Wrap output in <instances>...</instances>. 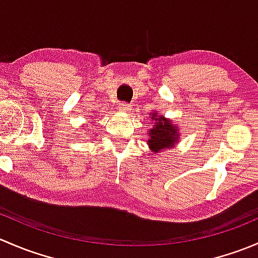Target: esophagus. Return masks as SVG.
I'll list each match as a JSON object with an SVG mask.
<instances>
[{
    "instance_id": "obj_1",
    "label": "esophagus",
    "mask_w": 258,
    "mask_h": 258,
    "mask_svg": "<svg viewBox=\"0 0 258 258\" xmlns=\"http://www.w3.org/2000/svg\"><path fill=\"white\" fill-rule=\"evenodd\" d=\"M130 110H131V106H130L127 102H122L121 105H119V111H122V112L127 113L130 112Z\"/></svg>"
}]
</instances>
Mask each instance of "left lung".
<instances>
[{
	"label": "left lung",
	"mask_w": 258,
	"mask_h": 258,
	"mask_svg": "<svg viewBox=\"0 0 258 258\" xmlns=\"http://www.w3.org/2000/svg\"><path fill=\"white\" fill-rule=\"evenodd\" d=\"M151 119L155 121L153 128L148 131L150 140L147 141L151 151L155 153L161 152L165 148H172L177 144L178 140V127L173 126L170 119L163 116H157L156 113H151Z\"/></svg>",
	"instance_id": "obj_1"
}]
</instances>
